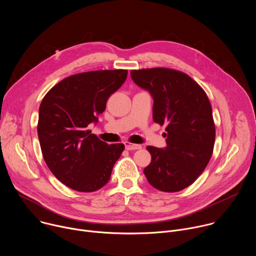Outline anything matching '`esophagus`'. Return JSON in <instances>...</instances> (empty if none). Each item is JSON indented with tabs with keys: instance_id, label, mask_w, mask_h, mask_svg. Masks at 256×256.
Masks as SVG:
<instances>
[{
	"instance_id": "esophagus-1",
	"label": "esophagus",
	"mask_w": 256,
	"mask_h": 256,
	"mask_svg": "<svg viewBox=\"0 0 256 256\" xmlns=\"http://www.w3.org/2000/svg\"><path fill=\"white\" fill-rule=\"evenodd\" d=\"M124 146H126V149L128 150V151H130V150H138V149L142 148L140 144H132V142H126Z\"/></svg>"
}]
</instances>
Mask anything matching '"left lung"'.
<instances>
[{"instance_id":"8db88e82","label":"left lung","mask_w":256,"mask_h":256,"mask_svg":"<svg viewBox=\"0 0 256 256\" xmlns=\"http://www.w3.org/2000/svg\"><path fill=\"white\" fill-rule=\"evenodd\" d=\"M134 82L154 98L153 120L165 124L167 146H148L151 163L144 169L149 184L165 192L186 188L212 155L216 128L204 89L186 72L168 68L132 70Z\"/></svg>"}]
</instances>
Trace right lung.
Listing matches in <instances>:
<instances>
[{
  "instance_id": "1",
  "label": "right lung",
  "mask_w": 256,
  "mask_h": 256,
  "mask_svg": "<svg viewBox=\"0 0 256 256\" xmlns=\"http://www.w3.org/2000/svg\"><path fill=\"white\" fill-rule=\"evenodd\" d=\"M128 70H101L64 78L44 97L38 134L44 159L68 188L92 192L103 188L124 150V144L101 140L87 130L106 102L124 83Z\"/></svg>"
}]
</instances>
